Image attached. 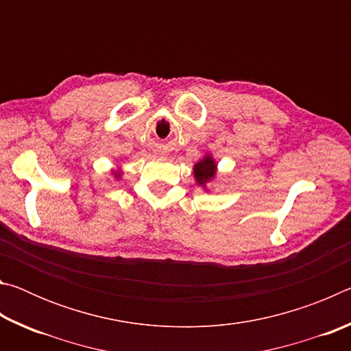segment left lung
I'll list each match as a JSON object with an SVG mask.
<instances>
[{"label": "left lung", "mask_w": 351, "mask_h": 351, "mask_svg": "<svg viewBox=\"0 0 351 351\" xmlns=\"http://www.w3.org/2000/svg\"><path fill=\"white\" fill-rule=\"evenodd\" d=\"M193 175L195 180H197L198 186L203 189H207V184L213 181L217 178V162L215 159L212 158V154L206 153L203 159L193 165Z\"/></svg>", "instance_id": "left-lung-1"}]
</instances>
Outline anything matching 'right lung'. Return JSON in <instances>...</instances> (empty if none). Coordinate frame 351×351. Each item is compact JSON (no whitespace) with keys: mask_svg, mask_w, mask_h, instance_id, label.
Here are the masks:
<instances>
[{"mask_svg":"<svg viewBox=\"0 0 351 351\" xmlns=\"http://www.w3.org/2000/svg\"><path fill=\"white\" fill-rule=\"evenodd\" d=\"M112 175H114L116 180H119V178L122 176V170H121V169H117V170H112Z\"/></svg>","mask_w":351,"mask_h":351,"instance_id":"1","label":"right lung"}]
</instances>
